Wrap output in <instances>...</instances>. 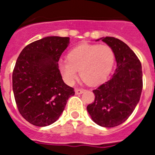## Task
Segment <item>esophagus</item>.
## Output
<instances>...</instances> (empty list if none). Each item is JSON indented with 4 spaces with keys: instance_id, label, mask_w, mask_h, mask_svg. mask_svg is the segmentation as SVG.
Returning a JSON list of instances; mask_svg holds the SVG:
<instances>
[{
    "instance_id": "1",
    "label": "esophagus",
    "mask_w": 155,
    "mask_h": 155,
    "mask_svg": "<svg viewBox=\"0 0 155 155\" xmlns=\"http://www.w3.org/2000/svg\"><path fill=\"white\" fill-rule=\"evenodd\" d=\"M74 91H75V94H82V93L84 92V90L81 89V88H76Z\"/></svg>"
}]
</instances>
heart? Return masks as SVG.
I'll return each mask as SVG.
<instances>
[{"label": "heart", "mask_w": 155, "mask_h": 155, "mask_svg": "<svg viewBox=\"0 0 155 155\" xmlns=\"http://www.w3.org/2000/svg\"><path fill=\"white\" fill-rule=\"evenodd\" d=\"M114 61V51L109 46L82 44L68 53V60L60 61L59 68L69 84H74L80 71L82 80L89 85H95L107 78Z\"/></svg>", "instance_id": "obj_1"}]
</instances>
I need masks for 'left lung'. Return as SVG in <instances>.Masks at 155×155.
<instances>
[{
  "instance_id": "8db88e82",
  "label": "left lung",
  "mask_w": 155,
  "mask_h": 155,
  "mask_svg": "<svg viewBox=\"0 0 155 155\" xmlns=\"http://www.w3.org/2000/svg\"><path fill=\"white\" fill-rule=\"evenodd\" d=\"M112 47L116 69L113 76L93 90L94 101L87 106L91 120L103 127H114L125 122L139 102L143 88L140 61L125 42L114 37L101 39Z\"/></svg>"
}]
</instances>
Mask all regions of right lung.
I'll use <instances>...</instances> for the list:
<instances>
[{
	"instance_id": "obj_1",
	"label": "right lung",
	"mask_w": 155,
	"mask_h": 155,
	"mask_svg": "<svg viewBox=\"0 0 155 155\" xmlns=\"http://www.w3.org/2000/svg\"><path fill=\"white\" fill-rule=\"evenodd\" d=\"M69 43V37H45L25 46L18 57L12 74L14 96L20 114L32 125L53 124L74 95L58 66Z\"/></svg>"
}]
</instances>
